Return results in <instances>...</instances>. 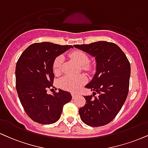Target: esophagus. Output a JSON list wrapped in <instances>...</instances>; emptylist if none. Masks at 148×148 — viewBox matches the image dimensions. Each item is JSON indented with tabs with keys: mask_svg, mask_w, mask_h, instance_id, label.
Segmentation results:
<instances>
[{
	"mask_svg": "<svg viewBox=\"0 0 148 148\" xmlns=\"http://www.w3.org/2000/svg\"><path fill=\"white\" fill-rule=\"evenodd\" d=\"M72 99H75V98H76V97H77V94H74V93H72Z\"/></svg>",
	"mask_w": 148,
	"mask_h": 148,
	"instance_id": "obj_1",
	"label": "esophagus"
}]
</instances>
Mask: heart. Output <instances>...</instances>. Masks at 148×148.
I'll return each mask as SVG.
<instances>
[{
  "instance_id": "1",
  "label": "heart",
  "mask_w": 148,
  "mask_h": 148,
  "mask_svg": "<svg viewBox=\"0 0 148 148\" xmlns=\"http://www.w3.org/2000/svg\"><path fill=\"white\" fill-rule=\"evenodd\" d=\"M71 58L74 59L82 69L86 71H90L92 65L89 63L90 58L86 53L84 51L76 50L72 51L69 54ZM64 58L62 55L56 56L52 63L53 72L56 75H58L61 72V67L63 65ZM87 82V78L84 75L79 76H64L59 80V86L63 90L70 92H76L81 88L83 85Z\"/></svg>"
}]
</instances>
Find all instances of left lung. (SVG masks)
Masks as SVG:
<instances>
[{"label": "left lung", "mask_w": 148, "mask_h": 148, "mask_svg": "<svg viewBox=\"0 0 148 148\" xmlns=\"http://www.w3.org/2000/svg\"><path fill=\"white\" fill-rule=\"evenodd\" d=\"M74 47L94 56L97 61V72L85 88L99 96L84 97L86 103L79 110L82 121L92 127L107 125L118 114L127 97L130 63L113 42L97 41Z\"/></svg>", "instance_id": "obj_1"}]
</instances>
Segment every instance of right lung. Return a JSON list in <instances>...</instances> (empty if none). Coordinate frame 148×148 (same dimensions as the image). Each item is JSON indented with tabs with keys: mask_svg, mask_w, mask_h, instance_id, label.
I'll return each instance as SVG.
<instances>
[{
	"mask_svg": "<svg viewBox=\"0 0 148 148\" xmlns=\"http://www.w3.org/2000/svg\"><path fill=\"white\" fill-rule=\"evenodd\" d=\"M71 47L72 45L36 42L26 48L19 57L16 66V88L23 109L34 121L46 125L56 122L64 105L72 100L70 93L60 89L53 94L47 93L53 87L54 58Z\"/></svg>",
	"mask_w": 148,
	"mask_h": 148,
	"instance_id": "add662e5",
	"label": "right lung"
}]
</instances>
